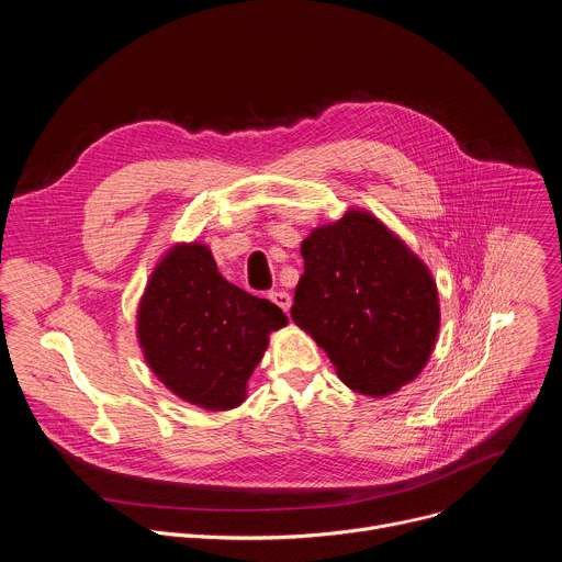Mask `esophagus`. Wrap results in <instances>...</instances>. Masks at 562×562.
<instances>
[{"instance_id": "1", "label": "esophagus", "mask_w": 562, "mask_h": 562, "mask_svg": "<svg viewBox=\"0 0 562 562\" xmlns=\"http://www.w3.org/2000/svg\"><path fill=\"white\" fill-rule=\"evenodd\" d=\"M269 300H271L273 304H278L282 311H289V306H291V295H289L286 291H271V293H269Z\"/></svg>"}]
</instances>
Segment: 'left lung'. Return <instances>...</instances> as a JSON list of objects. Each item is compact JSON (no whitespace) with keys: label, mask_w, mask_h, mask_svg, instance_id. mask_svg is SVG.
Segmentation results:
<instances>
[{"label":"left lung","mask_w":562,"mask_h":562,"mask_svg":"<svg viewBox=\"0 0 562 562\" xmlns=\"http://www.w3.org/2000/svg\"><path fill=\"white\" fill-rule=\"evenodd\" d=\"M302 258L291 317L327 351L338 378L371 397L416 380L440 329L427 265L362 209L315 226Z\"/></svg>","instance_id":"obj_1"}]
</instances>
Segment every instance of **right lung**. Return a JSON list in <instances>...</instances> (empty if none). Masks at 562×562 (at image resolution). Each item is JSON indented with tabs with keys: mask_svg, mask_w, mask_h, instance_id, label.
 Returning a JSON list of instances; mask_svg holds the SVG:
<instances>
[{
	"mask_svg": "<svg viewBox=\"0 0 562 562\" xmlns=\"http://www.w3.org/2000/svg\"><path fill=\"white\" fill-rule=\"evenodd\" d=\"M289 317L231 284L202 243L173 245L155 265L137 306V342L148 369L184 403L228 412L247 400L269 334Z\"/></svg>",
	"mask_w": 562,
	"mask_h": 562,
	"instance_id": "right-lung-1",
	"label": "right lung"
}]
</instances>
